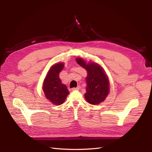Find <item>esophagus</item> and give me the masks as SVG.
<instances>
[{"label":"esophagus","instance_id":"obj_1","mask_svg":"<svg viewBox=\"0 0 152 152\" xmlns=\"http://www.w3.org/2000/svg\"><path fill=\"white\" fill-rule=\"evenodd\" d=\"M80 89V87H73L72 89V91H75V90H79Z\"/></svg>","mask_w":152,"mask_h":152}]
</instances>
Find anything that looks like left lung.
I'll list each match as a JSON object with an SVG mask.
<instances>
[{
	"instance_id": "left-lung-1",
	"label": "left lung",
	"mask_w": 152,
	"mask_h": 152,
	"mask_svg": "<svg viewBox=\"0 0 152 152\" xmlns=\"http://www.w3.org/2000/svg\"><path fill=\"white\" fill-rule=\"evenodd\" d=\"M77 63L87 72V88L84 94L87 102L91 104L103 102L109 93V80L103 68L94 62H86L82 58H77Z\"/></svg>"
}]
</instances>
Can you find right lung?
<instances>
[{
  "instance_id": "obj_1",
  "label": "right lung",
  "mask_w": 152,
  "mask_h": 152,
  "mask_svg": "<svg viewBox=\"0 0 152 152\" xmlns=\"http://www.w3.org/2000/svg\"><path fill=\"white\" fill-rule=\"evenodd\" d=\"M63 67V63L53 65L45 77L43 84L42 89L45 98L55 105L63 104L69 94L66 86L62 84L59 77V73Z\"/></svg>"
}]
</instances>
